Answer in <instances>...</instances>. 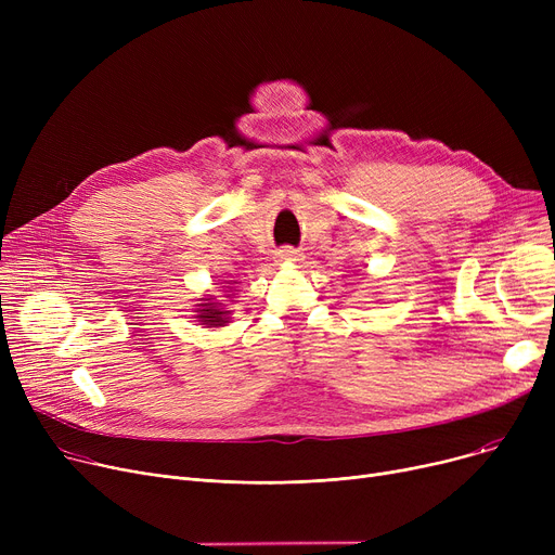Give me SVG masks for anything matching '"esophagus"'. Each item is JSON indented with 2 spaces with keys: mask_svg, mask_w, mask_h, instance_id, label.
<instances>
[{
  "mask_svg": "<svg viewBox=\"0 0 555 555\" xmlns=\"http://www.w3.org/2000/svg\"><path fill=\"white\" fill-rule=\"evenodd\" d=\"M276 256H279V260H297V249H293V247H281V249L276 251Z\"/></svg>",
  "mask_w": 555,
  "mask_h": 555,
  "instance_id": "1",
  "label": "esophagus"
}]
</instances>
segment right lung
Here are the masks:
<instances>
[{"instance_id":"1","label":"right lung","mask_w":555,"mask_h":555,"mask_svg":"<svg viewBox=\"0 0 555 555\" xmlns=\"http://www.w3.org/2000/svg\"><path fill=\"white\" fill-rule=\"evenodd\" d=\"M199 308H202V310H197V312H199L197 319H199V322L207 324L209 328L227 324V312H229V310H220V306H218V304H211L209 299H207V304H199Z\"/></svg>"}]
</instances>
